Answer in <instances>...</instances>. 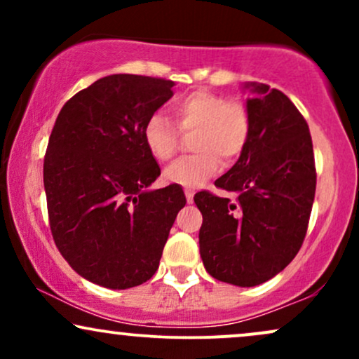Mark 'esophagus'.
<instances>
[{"instance_id": "1", "label": "esophagus", "mask_w": 359, "mask_h": 359, "mask_svg": "<svg viewBox=\"0 0 359 359\" xmlns=\"http://www.w3.org/2000/svg\"><path fill=\"white\" fill-rule=\"evenodd\" d=\"M185 199H187L189 204L194 203V191H191V189H185Z\"/></svg>"}]
</instances>
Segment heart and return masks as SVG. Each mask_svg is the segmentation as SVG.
<instances>
[{
	"mask_svg": "<svg viewBox=\"0 0 359 359\" xmlns=\"http://www.w3.org/2000/svg\"><path fill=\"white\" fill-rule=\"evenodd\" d=\"M172 119L155 113L143 126V142L156 162H168L179 148V129L192 135L194 155L184 156L165 168L167 182L194 189L245 151L251 135V114L243 101L229 100L209 90H192L170 104Z\"/></svg>",
	"mask_w": 359,
	"mask_h": 359,
	"instance_id": "1",
	"label": "heart"
}]
</instances>
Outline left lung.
I'll return each instance as SVG.
<instances>
[{
    "instance_id": "left-lung-1",
    "label": "left lung",
    "mask_w": 359,
    "mask_h": 359,
    "mask_svg": "<svg viewBox=\"0 0 359 359\" xmlns=\"http://www.w3.org/2000/svg\"><path fill=\"white\" fill-rule=\"evenodd\" d=\"M251 135L238 162L214 182L236 199L194 196L203 212L201 258L208 273L255 287L280 273L306 238L316 196V162L307 121L282 90L246 86Z\"/></svg>"
}]
</instances>
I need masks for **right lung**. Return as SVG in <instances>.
Segmentation results:
<instances>
[{
    "instance_id": "1",
    "label": "right lung",
    "mask_w": 359,
    "mask_h": 359,
    "mask_svg": "<svg viewBox=\"0 0 359 359\" xmlns=\"http://www.w3.org/2000/svg\"><path fill=\"white\" fill-rule=\"evenodd\" d=\"M174 82L114 74L64 104L43 158L48 224L60 255L81 277L130 288L158 269L180 185L147 191L160 175L143 142L147 119L174 96Z\"/></svg>"
}]
</instances>
